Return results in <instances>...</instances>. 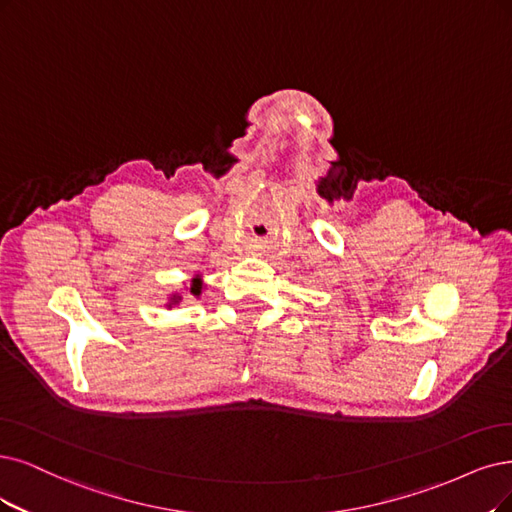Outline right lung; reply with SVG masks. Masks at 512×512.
I'll return each mask as SVG.
<instances>
[{"label": "right lung", "mask_w": 512, "mask_h": 512, "mask_svg": "<svg viewBox=\"0 0 512 512\" xmlns=\"http://www.w3.org/2000/svg\"><path fill=\"white\" fill-rule=\"evenodd\" d=\"M206 285H204V278L202 274H196L192 280H189V285H183L181 291H173L168 295V301H166V308L173 310L175 306H179L185 295H192V297H202Z\"/></svg>", "instance_id": "obj_1"}]
</instances>
